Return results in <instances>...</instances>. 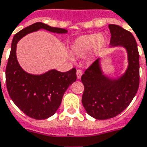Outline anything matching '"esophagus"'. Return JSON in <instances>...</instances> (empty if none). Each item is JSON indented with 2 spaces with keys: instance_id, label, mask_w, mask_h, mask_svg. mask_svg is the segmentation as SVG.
Segmentation results:
<instances>
[{
  "instance_id": "esophagus-1",
  "label": "esophagus",
  "mask_w": 147,
  "mask_h": 147,
  "mask_svg": "<svg viewBox=\"0 0 147 147\" xmlns=\"http://www.w3.org/2000/svg\"><path fill=\"white\" fill-rule=\"evenodd\" d=\"M83 74V72L80 69H77V79H80L81 78V76Z\"/></svg>"
}]
</instances>
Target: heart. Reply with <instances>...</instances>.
<instances>
[{
  "label": "heart",
  "instance_id": "b5f03b06",
  "mask_svg": "<svg viewBox=\"0 0 147 147\" xmlns=\"http://www.w3.org/2000/svg\"><path fill=\"white\" fill-rule=\"evenodd\" d=\"M105 45V40L99 34L83 35L77 37L70 45L74 55L84 57L93 49L95 53L100 51Z\"/></svg>",
  "mask_w": 147,
  "mask_h": 147
}]
</instances>
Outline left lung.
<instances>
[{
  "instance_id": "1",
  "label": "left lung",
  "mask_w": 147,
  "mask_h": 147,
  "mask_svg": "<svg viewBox=\"0 0 147 147\" xmlns=\"http://www.w3.org/2000/svg\"><path fill=\"white\" fill-rule=\"evenodd\" d=\"M109 29L110 47L127 50L128 67L121 77L111 79L103 74L97 59L82 75V103L86 113L96 120L110 119L123 112L137 93L140 84V55L134 35L118 25L109 24Z\"/></svg>"
}]
</instances>
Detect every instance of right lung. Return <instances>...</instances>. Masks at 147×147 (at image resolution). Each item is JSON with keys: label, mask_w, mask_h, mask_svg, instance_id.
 I'll return each instance as SVG.
<instances>
[{"label": "right lung", "mask_w": 147, "mask_h": 147, "mask_svg": "<svg viewBox=\"0 0 147 147\" xmlns=\"http://www.w3.org/2000/svg\"><path fill=\"white\" fill-rule=\"evenodd\" d=\"M40 29L57 34L67 32L65 29L41 22L24 28L13 37L5 71L10 97L23 113L35 120H44L53 116L61 105L65 91L77 80L75 68L67 72L51 70L40 75L30 74L21 68L16 55L17 44L25 35Z\"/></svg>", "instance_id": "obj_1"}]
</instances>
